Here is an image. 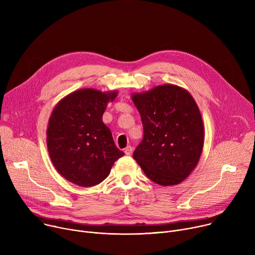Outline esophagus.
<instances>
[{"label":"esophagus","instance_id":"34e87169","mask_svg":"<svg viewBox=\"0 0 255 255\" xmlns=\"http://www.w3.org/2000/svg\"><path fill=\"white\" fill-rule=\"evenodd\" d=\"M124 152L126 155H131L132 152H133V148L131 146H127L125 149H124Z\"/></svg>","mask_w":255,"mask_h":255}]
</instances>
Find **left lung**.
Here are the masks:
<instances>
[{
    "label": "left lung",
    "instance_id": "8db88e82",
    "mask_svg": "<svg viewBox=\"0 0 255 255\" xmlns=\"http://www.w3.org/2000/svg\"><path fill=\"white\" fill-rule=\"evenodd\" d=\"M132 100L144 134L133 158L154 183H181L198 164L204 145V125L195 100L173 85L133 94Z\"/></svg>",
    "mask_w": 255,
    "mask_h": 255
}]
</instances>
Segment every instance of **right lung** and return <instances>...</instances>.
<instances>
[{
	"label": "right lung",
	"instance_id": "add662e5",
	"mask_svg": "<svg viewBox=\"0 0 255 255\" xmlns=\"http://www.w3.org/2000/svg\"><path fill=\"white\" fill-rule=\"evenodd\" d=\"M116 96L117 92L84 89L69 94L54 108L47 127V148L54 167L70 183L85 188L102 183L124 155L102 119Z\"/></svg>",
	"mask_w": 255,
	"mask_h": 255
}]
</instances>
